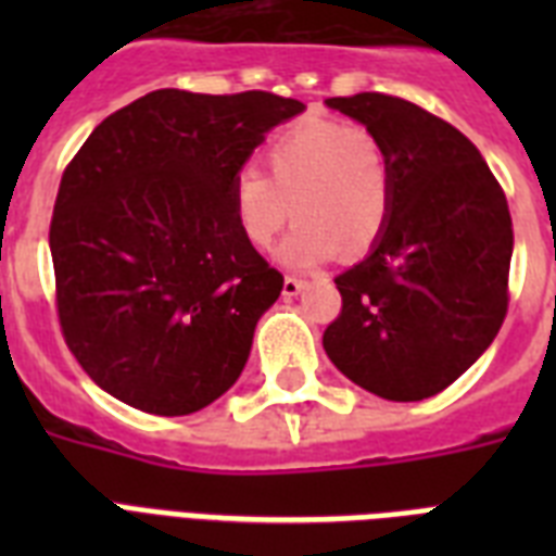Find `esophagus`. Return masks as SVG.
I'll list each match as a JSON object with an SVG mask.
<instances>
[{
	"label": "esophagus",
	"mask_w": 556,
	"mask_h": 556,
	"mask_svg": "<svg viewBox=\"0 0 556 556\" xmlns=\"http://www.w3.org/2000/svg\"><path fill=\"white\" fill-rule=\"evenodd\" d=\"M305 288V279L300 277H286V282H282V294L286 296H296L300 291Z\"/></svg>",
	"instance_id": "34e87169"
}]
</instances>
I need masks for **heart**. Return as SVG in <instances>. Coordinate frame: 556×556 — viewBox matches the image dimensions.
<instances>
[{
  "label": "heart",
  "instance_id": "heart-1",
  "mask_svg": "<svg viewBox=\"0 0 556 556\" xmlns=\"http://www.w3.org/2000/svg\"><path fill=\"white\" fill-rule=\"evenodd\" d=\"M268 178L239 169L230 207L244 242L268 251L288 218H296L279 260L314 268L338 251L361 256L389 216L392 173L383 143L366 126L303 121L265 150Z\"/></svg>",
  "mask_w": 556,
  "mask_h": 556
}]
</instances>
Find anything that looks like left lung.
<instances>
[{"label":"left lung","mask_w":556,"mask_h":556,"mask_svg":"<svg viewBox=\"0 0 556 556\" xmlns=\"http://www.w3.org/2000/svg\"><path fill=\"white\" fill-rule=\"evenodd\" d=\"M326 106L378 135L392 201L369 256L334 279L343 308L323 349L371 395H439L479 361L508 314L505 192L456 126L409 100L361 91Z\"/></svg>","instance_id":"obj_1"}]
</instances>
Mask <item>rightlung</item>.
Returning a JSON list of instances; mask_svg holds the SVG:
<instances>
[{
    "instance_id": "right-lung-1",
    "label": "right lung",
    "mask_w": 556,
    "mask_h": 556,
    "mask_svg": "<svg viewBox=\"0 0 556 556\" xmlns=\"http://www.w3.org/2000/svg\"><path fill=\"white\" fill-rule=\"evenodd\" d=\"M303 109L270 91L159 89L109 115L65 167L48 230L56 317L109 395L190 415L242 375L286 279L239 233L230 185Z\"/></svg>"
}]
</instances>
